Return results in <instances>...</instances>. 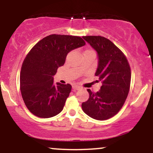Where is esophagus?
Wrapping results in <instances>:
<instances>
[{
	"label": "esophagus",
	"instance_id": "1",
	"mask_svg": "<svg viewBox=\"0 0 153 153\" xmlns=\"http://www.w3.org/2000/svg\"><path fill=\"white\" fill-rule=\"evenodd\" d=\"M81 88L80 86H78V85H74V86H73V91H77V90H80V89Z\"/></svg>",
	"mask_w": 153,
	"mask_h": 153
}]
</instances>
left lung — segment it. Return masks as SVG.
I'll list each match as a JSON object with an SVG mask.
<instances>
[{"instance_id":"1","label":"left lung","mask_w":153,"mask_h":153,"mask_svg":"<svg viewBox=\"0 0 153 153\" xmlns=\"http://www.w3.org/2000/svg\"><path fill=\"white\" fill-rule=\"evenodd\" d=\"M82 38L97 52L98 68L95 75L102 83L89 99L82 103V111L96 120H106L119 111L125 102L131 81V70L123 52L108 39L101 36Z\"/></svg>"}]
</instances>
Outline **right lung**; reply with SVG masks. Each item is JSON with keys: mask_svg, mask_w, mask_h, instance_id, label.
<instances>
[{"mask_svg": "<svg viewBox=\"0 0 153 153\" xmlns=\"http://www.w3.org/2000/svg\"><path fill=\"white\" fill-rule=\"evenodd\" d=\"M85 45L80 36L51 34L40 40L28 53L20 73V89L31 113L50 118L63 109L72 86L54 83L53 76L65 62L67 54Z\"/></svg>", "mask_w": 153, "mask_h": 153, "instance_id": "add662e5", "label": "right lung"}]
</instances>
